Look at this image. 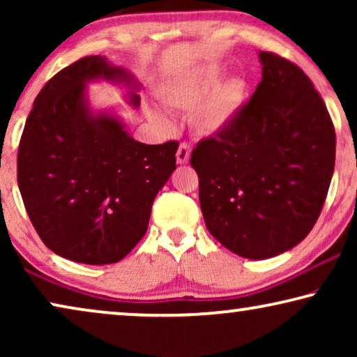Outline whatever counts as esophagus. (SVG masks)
Here are the masks:
<instances>
[{
    "instance_id": "obj_1",
    "label": "esophagus",
    "mask_w": 357,
    "mask_h": 357,
    "mask_svg": "<svg viewBox=\"0 0 357 357\" xmlns=\"http://www.w3.org/2000/svg\"><path fill=\"white\" fill-rule=\"evenodd\" d=\"M190 153H192V149H190V144L180 143L178 149H177V162L178 164H187L190 160Z\"/></svg>"
}]
</instances>
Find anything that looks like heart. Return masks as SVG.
<instances>
[{
    "label": "heart",
    "mask_w": 357,
    "mask_h": 357,
    "mask_svg": "<svg viewBox=\"0 0 357 357\" xmlns=\"http://www.w3.org/2000/svg\"><path fill=\"white\" fill-rule=\"evenodd\" d=\"M219 66H204L202 70L174 77L160 86L159 99L165 109L178 114H192V128L202 136H218L236 123L247 100L248 87L242 77H231L221 82ZM151 120L170 130L172 119L155 107H148Z\"/></svg>",
    "instance_id": "1"
}]
</instances>
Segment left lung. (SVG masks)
Segmentation results:
<instances>
[{
    "mask_svg": "<svg viewBox=\"0 0 357 357\" xmlns=\"http://www.w3.org/2000/svg\"><path fill=\"white\" fill-rule=\"evenodd\" d=\"M261 81L224 133L202 139L190 164L211 236L243 258L296 247L315 226L333 177L336 135L309 76L260 52Z\"/></svg>",
    "mask_w": 357,
    "mask_h": 357,
    "instance_id": "left-lung-1",
    "label": "left lung"
}]
</instances>
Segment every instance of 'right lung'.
I'll use <instances>...</instances> for the list:
<instances>
[{"label": "right lung", "instance_id": "add662e5", "mask_svg": "<svg viewBox=\"0 0 357 357\" xmlns=\"http://www.w3.org/2000/svg\"><path fill=\"white\" fill-rule=\"evenodd\" d=\"M133 84L105 56L56 73L33 100L17 151V185L42 242L86 265L116 263L148 231L151 208L175 170L177 141L143 144L109 114L94 115L86 82ZM139 105V96L130 92Z\"/></svg>", "mask_w": 357, "mask_h": 357}]
</instances>
